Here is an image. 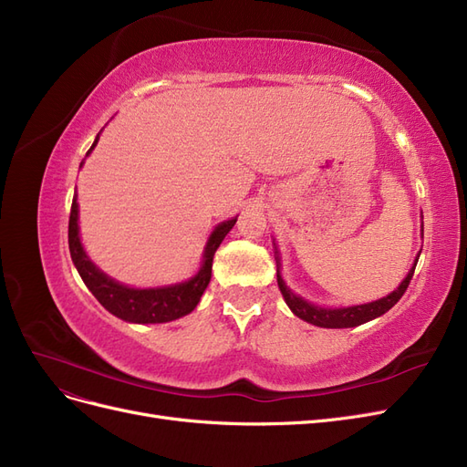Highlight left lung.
Masks as SVG:
<instances>
[{
  "label": "left lung",
  "mask_w": 467,
  "mask_h": 467,
  "mask_svg": "<svg viewBox=\"0 0 467 467\" xmlns=\"http://www.w3.org/2000/svg\"><path fill=\"white\" fill-rule=\"evenodd\" d=\"M417 260H419V255L415 258V264L410 269L408 277H405L400 283V287L396 291H392L388 296L374 300V303H368V305H357V306H348V308H322V306L310 305L308 300L295 295L287 287V285H285V281L279 274V255L275 258V262H277V285H279V291L285 298V303H287V306L293 310L295 316H298L300 320H305V322L314 324V326H320V327H355V326H360V324H365L368 320L379 318V316H382L384 312H388L398 303V300L403 296V293L408 291V287H410V281L413 277Z\"/></svg>",
  "instance_id": "obj_1"
}]
</instances>
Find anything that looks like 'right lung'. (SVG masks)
<instances>
[{
	"instance_id": "obj_1",
	"label": "right lung",
	"mask_w": 467,
	"mask_h": 467,
	"mask_svg": "<svg viewBox=\"0 0 467 467\" xmlns=\"http://www.w3.org/2000/svg\"><path fill=\"white\" fill-rule=\"evenodd\" d=\"M99 141V135L95 143L88 149L87 155L93 151ZM83 164V162H81ZM79 205H78V193L73 195L71 213H69V254L71 260L78 267V272L83 279V283L95 295L99 303L107 308L110 314L118 316L126 322L133 324H162L171 322L182 316L190 314L195 306H198L203 291L207 289L209 279H212V265L213 255L223 243V238L234 227L236 217L217 224L215 231L209 236L200 272L192 279L184 283L169 285V287H155V289H133L126 287V285L110 279L107 274H102L100 269L91 262L87 252L83 250V244L79 240Z\"/></svg>"
}]
</instances>
